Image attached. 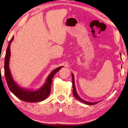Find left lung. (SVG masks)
Listing matches in <instances>:
<instances>
[{
	"instance_id": "8db88e82",
	"label": "left lung",
	"mask_w": 128,
	"mask_h": 128,
	"mask_svg": "<svg viewBox=\"0 0 128 128\" xmlns=\"http://www.w3.org/2000/svg\"><path fill=\"white\" fill-rule=\"evenodd\" d=\"M121 55V54H120ZM72 88H73V90H72V92H73V95H74V97L76 98V99H78L79 102H82L83 103L86 104L87 105H95V104L98 103V102H89L87 101H86V100H83L81 98L79 97V96L78 95V94L76 92V88H75V82H74V76L73 74L72 73Z\"/></svg>"
}]
</instances>
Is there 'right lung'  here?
Returning <instances> with one entry per match:
<instances>
[{"label": "right lung", "instance_id": "1", "mask_svg": "<svg viewBox=\"0 0 128 128\" xmlns=\"http://www.w3.org/2000/svg\"><path fill=\"white\" fill-rule=\"evenodd\" d=\"M14 38V37L13 36L11 40L8 42L4 60V75L9 89L17 98H18V99L22 100V101L30 102L43 101V100L46 99L50 93L52 79H53L54 75L63 66L59 67V68L54 69L48 76L44 84L38 90L33 91V90H28L20 87L12 78L9 67L10 59V56H11L10 46H11V44L12 41H13Z\"/></svg>", "mask_w": 128, "mask_h": 128}]
</instances>
